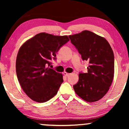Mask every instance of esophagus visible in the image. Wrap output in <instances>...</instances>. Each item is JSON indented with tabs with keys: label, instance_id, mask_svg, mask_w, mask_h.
<instances>
[{
	"label": "esophagus",
	"instance_id": "esophagus-1",
	"mask_svg": "<svg viewBox=\"0 0 129 129\" xmlns=\"http://www.w3.org/2000/svg\"><path fill=\"white\" fill-rule=\"evenodd\" d=\"M63 75H64L65 76H69L70 74V73H67V72H63Z\"/></svg>",
	"mask_w": 129,
	"mask_h": 129
}]
</instances>
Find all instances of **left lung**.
I'll use <instances>...</instances> for the list:
<instances>
[{
    "label": "left lung",
    "instance_id": "8db88e82",
    "mask_svg": "<svg viewBox=\"0 0 129 129\" xmlns=\"http://www.w3.org/2000/svg\"><path fill=\"white\" fill-rule=\"evenodd\" d=\"M69 37L82 59L89 61L87 72H80L78 82L73 85L75 91L86 102L98 101L106 94L113 79L112 47L105 38L89 30Z\"/></svg>",
    "mask_w": 129,
    "mask_h": 129
}]
</instances>
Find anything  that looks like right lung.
Segmentation results:
<instances>
[{
  "instance_id": "1",
  "label": "right lung",
  "mask_w": 129,
  "mask_h": 129,
  "mask_svg": "<svg viewBox=\"0 0 129 129\" xmlns=\"http://www.w3.org/2000/svg\"><path fill=\"white\" fill-rule=\"evenodd\" d=\"M69 41L67 36L40 33L26 41L17 53L16 70L19 82L31 100L43 103L57 94L63 75L47 68L56 53Z\"/></svg>"
}]
</instances>
